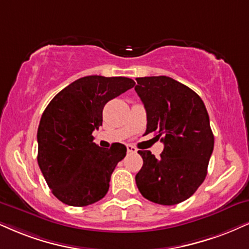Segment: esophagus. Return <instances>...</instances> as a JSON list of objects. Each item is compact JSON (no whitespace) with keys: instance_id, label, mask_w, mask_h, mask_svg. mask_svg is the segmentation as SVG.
Here are the masks:
<instances>
[{"instance_id":"1","label":"esophagus","mask_w":249,"mask_h":249,"mask_svg":"<svg viewBox=\"0 0 249 249\" xmlns=\"http://www.w3.org/2000/svg\"><path fill=\"white\" fill-rule=\"evenodd\" d=\"M127 150H128V152H130V153H136L137 152V149L133 145H127Z\"/></svg>"}]
</instances>
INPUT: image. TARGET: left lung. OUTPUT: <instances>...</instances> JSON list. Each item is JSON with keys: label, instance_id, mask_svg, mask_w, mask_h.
<instances>
[{"label": "left lung", "instance_id": "obj_1", "mask_svg": "<svg viewBox=\"0 0 249 249\" xmlns=\"http://www.w3.org/2000/svg\"><path fill=\"white\" fill-rule=\"evenodd\" d=\"M135 91L146 110L145 134L164 143L160 157L140 150L143 166L135 177L137 188L153 203L186 201L207 177L213 134L204 103L192 89L167 76L136 78Z\"/></svg>", "mask_w": 249, "mask_h": 249}]
</instances>
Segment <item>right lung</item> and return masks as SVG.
<instances>
[{
	"label": "right lung",
	"instance_id": "add662e5",
	"mask_svg": "<svg viewBox=\"0 0 249 249\" xmlns=\"http://www.w3.org/2000/svg\"><path fill=\"white\" fill-rule=\"evenodd\" d=\"M135 85L127 77L87 76L55 96L38 127V164L55 197L71 207L96 203L107 194L109 180L127 148L109 149L93 143L94 129L103 124V109Z\"/></svg>",
	"mask_w": 249,
	"mask_h": 249
}]
</instances>
